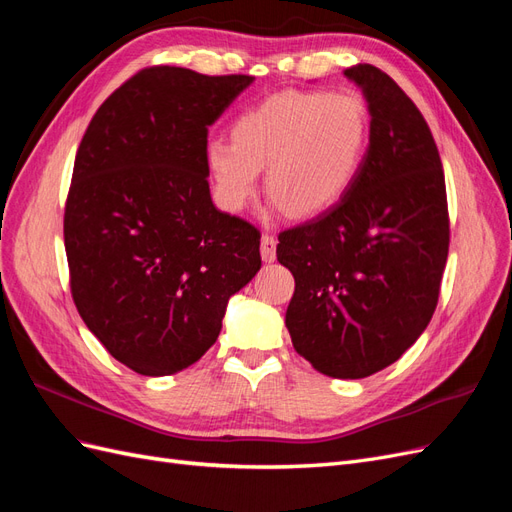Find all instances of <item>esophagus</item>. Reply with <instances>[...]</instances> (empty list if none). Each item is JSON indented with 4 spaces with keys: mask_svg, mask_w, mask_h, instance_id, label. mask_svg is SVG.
I'll return each instance as SVG.
<instances>
[{
    "mask_svg": "<svg viewBox=\"0 0 512 512\" xmlns=\"http://www.w3.org/2000/svg\"><path fill=\"white\" fill-rule=\"evenodd\" d=\"M275 250H277V239L273 235H262L260 239V254L265 262L275 260Z\"/></svg>",
    "mask_w": 512,
    "mask_h": 512,
    "instance_id": "esophagus-1",
    "label": "esophagus"
}]
</instances>
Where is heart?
Segmentation results:
<instances>
[{
	"mask_svg": "<svg viewBox=\"0 0 512 512\" xmlns=\"http://www.w3.org/2000/svg\"><path fill=\"white\" fill-rule=\"evenodd\" d=\"M371 134L361 98L327 91H282L247 108L230 126V143L211 141L205 164L220 207L237 213L265 190L288 218L331 211L359 177Z\"/></svg>",
	"mask_w": 512,
	"mask_h": 512,
	"instance_id": "obj_1",
	"label": "heart"
}]
</instances>
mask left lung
I'll list each match as a JSON object with an SVG mask.
<instances>
[{
	"mask_svg": "<svg viewBox=\"0 0 512 512\" xmlns=\"http://www.w3.org/2000/svg\"><path fill=\"white\" fill-rule=\"evenodd\" d=\"M344 74L371 115L363 168L331 211L280 232L277 260L294 275V350L324 376L356 380L395 363L427 329L451 228L442 160L421 111L376 66Z\"/></svg>",
	"mask_w": 512,
	"mask_h": 512,
	"instance_id": "obj_1",
	"label": "left lung"
}]
</instances>
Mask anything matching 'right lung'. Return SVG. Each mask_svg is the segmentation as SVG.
I'll return each mask as SVG.
<instances>
[{
  "label": "right lung",
  "instance_id": "add662e5",
  "mask_svg": "<svg viewBox=\"0 0 512 512\" xmlns=\"http://www.w3.org/2000/svg\"><path fill=\"white\" fill-rule=\"evenodd\" d=\"M254 81L153 66L115 89L76 151L64 243L76 309L141 376L190 367L260 269V230L215 209L209 126Z\"/></svg>",
  "mask_w": 512,
  "mask_h": 512
}]
</instances>
